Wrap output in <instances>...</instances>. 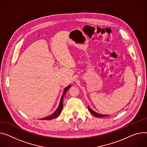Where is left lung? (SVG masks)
I'll return each instance as SVG.
<instances>
[{
    "label": "left lung",
    "instance_id": "left-lung-1",
    "mask_svg": "<svg viewBox=\"0 0 147 147\" xmlns=\"http://www.w3.org/2000/svg\"><path fill=\"white\" fill-rule=\"evenodd\" d=\"M88 109H89V111H90V112L93 115H94V116L97 117V118H102V117H106V116H107L108 115H101V114H99V113H97V112H94V111H93L92 109H90V107L89 106H88Z\"/></svg>",
    "mask_w": 147,
    "mask_h": 147
}]
</instances>
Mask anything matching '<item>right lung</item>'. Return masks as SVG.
<instances>
[{"instance_id":"add662e5","label":"right lung","mask_w":147,"mask_h":147,"mask_svg":"<svg viewBox=\"0 0 147 147\" xmlns=\"http://www.w3.org/2000/svg\"><path fill=\"white\" fill-rule=\"evenodd\" d=\"M71 87V85H69L67 87L65 88V89L64 90V93L63 94V96L61 97V101H60V105H59V106H58V107L57 108V109L55 111V112L53 113L52 115L48 116L47 117H45V118H42L41 119L42 120H51L52 119H54V118H56L58 116H59V115L61 113L62 110H63V98H64V96L65 95V94L66 93V92H67V90L69 89V88Z\"/></svg>"}]
</instances>
